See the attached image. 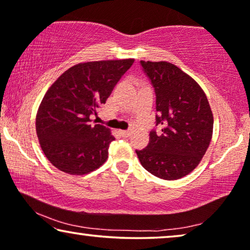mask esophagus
Here are the masks:
<instances>
[{
    "label": "esophagus",
    "mask_w": 250,
    "mask_h": 250,
    "mask_svg": "<svg viewBox=\"0 0 250 250\" xmlns=\"http://www.w3.org/2000/svg\"><path fill=\"white\" fill-rule=\"evenodd\" d=\"M119 133H120V136L124 137V138H128L130 136V131H126V130H121V131H119Z\"/></svg>",
    "instance_id": "1"
}]
</instances>
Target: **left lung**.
<instances>
[{"instance_id":"1","label":"left lung","mask_w":250,"mask_h":250,"mask_svg":"<svg viewBox=\"0 0 250 250\" xmlns=\"http://www.w3.org/2000/svg\"><path fill=\"white\" fill-rule=\"evenodd\" d=\"M156 95V125L146 148L136 150L149 173L177 180L190 173L208 148L213 113L204 90L190 76L172 63L140 61Z\"/></svg>"}]
</instances>
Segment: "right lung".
I'll return each mask as SVG.
<instances>
[{"label":"right lung","mask_w":250,"mask_h":250,"mask_svg":"<svg viewBox=\"0 0 250 250\" xmlns=\"http://www.w3.org/2000/svg\"><path fill=\"white\" fill-rule=\"evenodd\" d=\"M133 61L79 63L48 88L37 111L36 132L45 156L60 171L87 174L107 160L114 137L106 126L91 124L90 115H97Z\"/></svg>","instance_id":"right-lung-1"}]
</instances>
